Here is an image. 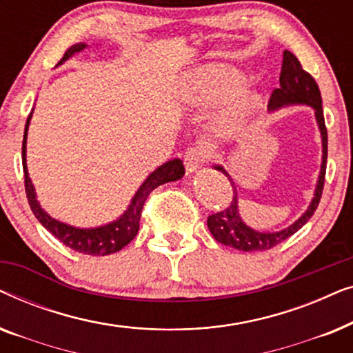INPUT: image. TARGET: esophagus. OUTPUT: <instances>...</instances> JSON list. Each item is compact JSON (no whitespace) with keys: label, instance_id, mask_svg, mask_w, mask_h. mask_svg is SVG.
Returning a JSON list of instances; mask_svg holds the SVG:
<instances>
[{"label":"esophagus","instance_id":"34e87169","mask_svg":"<svg viewBox=\"0 0 353 353\" xmlns=\"http://www.w3.org/2000/svg\"><path fill=\"white\" fill-rule=\"evenodd\" d=\"M210 157L209 149L202 144H196V146H190L185 151V156H183V162H185L186 172L192 173L199 168L201 163H204L207 159Z\"/></svg>","mask_w":353,"mask_h":353}]
</instances>
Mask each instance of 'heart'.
Segmentation results:
<instances>
[{"mask_svg": "<svg viewBox=\"0 0 353 353\" xmlns=\"http://www.w3.org/2000/svg\"><path fill=\"white\" fill-rule=\"evenodd\" d=\"M243 88V79L234 72L220 67H207L192 79L186 90V99L196 105L210 108L234 99ZM255 108L257 103L254 99H245L231 105L216 120V132L221 134L236 133L252 117Z\"/></svg>", "mask_w": 353, "mask_h": 353, "instance_id": "obj_1", "label": "heart"}]
</instances>
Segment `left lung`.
<instances>
[{
	"label": "left lung",
	"mask_w": 353,
	"mask_h": 353,
	"mask_svg": "<svg viewBox=\"0 0 353 353\" xmlns=\"http://www.w3.org/2000/svg\"><path fill=\"white\" fill-rule=\"evenodd\" d=\"M308 104L315 109L316 122L320 125V132L323 138V163L320 180H318L315 197H313L310 207L299 219L296 223L289 226V228L278 231V233H259V231L250 230L249 226L243 223L238 214V192L233 180H231L228 173L221 167H216V170H221L226 176L230 178L231 186H233V199L225 210L216 212V214L209 215L207 219V226H209L210 233L219 243L230 245L243 252H259V250L273 249L274 245L283 243L289 236L297 233L312 215L315 214L318 204H320L323 188H325V175H326V159H327V132L325 125V115H323L321 105V93L318 88L316 81L313 77L302 69V64L299 62L296 56L291 51H284L283 54V65L281 74H279V88H274L272 96H270V109L281 108L286 104Z\"/></svg>",
	"instance_id": "obj_1"
}]
</instances>
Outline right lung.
I'll return each instance as SVG.
<instances>
[{
	"label": "right lung",
	"mask_w": 353,
	"mask_h": 353,
	"mask_svg": "<svg viewBox=\"0 0 353 353\" xmlns=\"http://www.w3.org/2000/svg\"><path fill=\"white\" fill-rule=\"evenodd\" d=\"M85 46L86 45H83V43L70 46L69 50L64 52V56H62L59 64L69 59V57L72 54H75V52L83 50ZM30 117L32 114L28 115L27 119L26 132H23V141H22L23 183H26L28 205H30L33 215L37 216L38 221H40V223L45 226L51 234H54L62 244L67 245V248L74 249L80 254L109 255V254L119 252L120 249H123L125 245H127L138 233L139 219H141L143 205L144 202H146L148 196L151 194L157 186H161L163 183H168V181H176L185 175V165H183L180 159H175V161L163 163V165L159 167L156 172H152L151 175L148 176V180L143 183V186L139 188L137 194H134L128 210L125 212L117 221H114V223L101 226V228H93V230H80V228H74V226L64 225L61 223V221L52 220L51 216L41 209L35 197V190H33L30 176H28L27 163H26V143H27V128H28V122H30Z\"/></svg>",
	"instance_id": "add662e5"
}]
</instances>
